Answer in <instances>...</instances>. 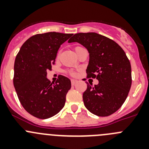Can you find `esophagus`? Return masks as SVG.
Returning <instances> with one entry per match:
<instances>
[{
    "label": "esophagus",
    "mask_w": 149,
    "mask_h": 149,
    "mask_svg": "<svg viewBox=\"0 0 149 149\" xmlns=\"http://www.w3.org/2000/svg\"><path fill=\"white\" fill-rule=\"evenodd\" d=\"M77 82V80H74V79H72V80H71V83H72V85H74V84H76V83Z\"/></svg>",
    "instance_id": "1"
}]
</instances>
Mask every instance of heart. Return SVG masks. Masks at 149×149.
<instances>
[{
    "label": "heart",
    "mask_w": 149,
    "mask_h": 149,
    "mask_svg": "<svg viewBox=\"0 0 149 149\" xmlns=\"http://www.w3.org/2000/svg\"><path fill=\"white\" fill-rule=\"evenodd\" d=\"M79 48H80V47H76V48H74L75 51H77V50ZM57 56H59V54H57ZM68 73H69V74H70V75H72V76H75L76 74H76V72H68Z\"/></svg>",
    "instance_id": "1"
}]
</instances>
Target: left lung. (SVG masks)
Returning a JSON list of instances; mask_svg holds the SVG:
<instances>
[{
	"mask_svg": "<svg viewBox=\"0 0 149 149\" xmlns=\"http://www.w3.org/2000/svg\"><path fill=\"white\" fill-rule=\"evenodd\" d=\"M68 42H78L87 49V77L98 81L95 86L87 84L83 94L86 109L98 116L114 113L127 98L132 83L131 63L125 51L113 40L96 33H76Z\"/></svg>",
	"mask_w": 149,
	"mask_h": 149,
	"instance_id": "1",
	"label": "left lung"
}]
</instances>
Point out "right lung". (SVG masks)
<instances>
[{"instance_id":"obj_1","label":"right lung","mask_w":149,"mask_h":149,"mask_svg":"<svg viewBox=\"0 0 149 149\" xmlns=\"http://www.w3.org/2000/svg\"><path fill=\"white\" fill-rule=\"evenodd\" d=\"M72 35L56 32L34 35L22 45L15 57L14 87L24 108L36 118H51L65 105L71 81L60 75L55 84L51 83L47 71L54 64L60 45Z\"/></svg>"}]
</instances>
